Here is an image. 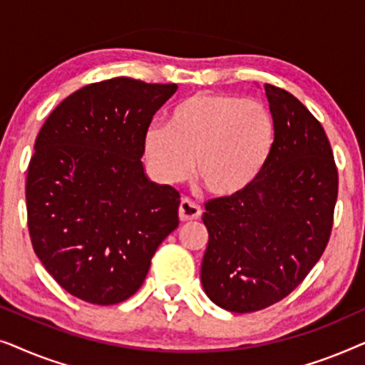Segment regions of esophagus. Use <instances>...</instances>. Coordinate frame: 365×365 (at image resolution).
Masks as SVG:
<instances>
[{
    "label": "esophagus",
    "instance_id": "1",
    "mask_svg": "<svg viewBox=\"0 0 365 365\" xmlns=\"http://www.w3.org/2000/svg\"><path fill=\"white\" fill-rule=\"evenodd\" d=\"M201 214H202L201 207H199L196 202H192L191 199L184 197L181 204H179V219L184 222L192 221V219H199L201 217Z\"/></svg>",
    "mask_w": 365,
    "mask_h": 365
}]
</instances>
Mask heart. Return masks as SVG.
Listing matches in <instances>:
<instances>
[{"label":"heart","instance_id":"1","mask_svg":"<svg viewBox=\"0 0 365 365\" xmlns=\"http://www.w3.org/2000/svg\"><path fill=\"white\" fill-rule=\"evenodd\" d=\"M276 144V124L264 104L232 94L199 93L173 109L169 126L151 124L144 156L161 182L194 176L212 196L229 199L251 189Z\"/></svg>","mask_w":365,"mask_h":365}]
</instances>
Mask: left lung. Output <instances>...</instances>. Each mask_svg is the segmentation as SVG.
Here are the masks:
<instances>
[{
  "instance_id": "left-lung-1",
  "label": "left lung",
  "mask_w": 365,
  "mask_h": 365,
  "mask_svg": "<svg viewBox=\"0 0 365 365\" xmlns=\"http://www.w3.org/2000/svg\"><path fill=\"white\" fill-rule=\"evenodd\" d=\"M276 124L266 169L241 196L212 199L202 222L206 296L226 311L266 309L291 294L321 259L332 229L337 169L321 123L272 84H264Z\"/></svg>"
}]
</instances>
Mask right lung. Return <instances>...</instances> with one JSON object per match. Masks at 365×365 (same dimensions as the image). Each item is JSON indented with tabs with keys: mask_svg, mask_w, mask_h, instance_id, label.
Segmentation results:
<instances>
[{
	"mask_svg": "<svg viewBox=\"0 0 365 365\" xmlns=\"http://www.w3.org/2000/svg\"><path fill=\"white\" fill-rule=\"evenodd\" d=\"M176 84L113 78L68 96L39 131L26 178L33 249L81 301L111 306L143 286L179 224V192L148 178L143 138Z\"/></svg>",
	"mask_w": 365,
	"mask_h": 365,
	"instance_id": "obj_1",
	"label": "right lung"
}]
</instances>
